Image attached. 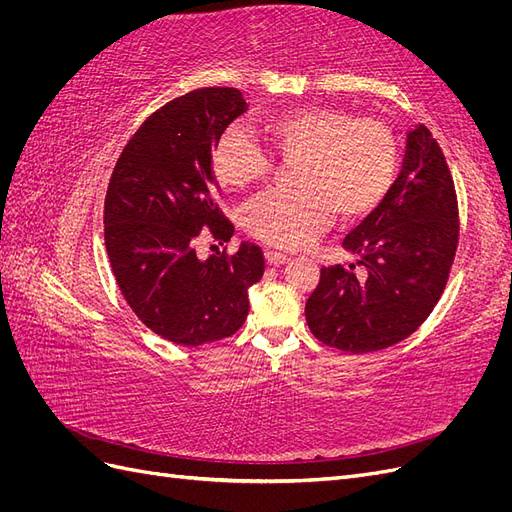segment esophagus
Returning <instances> with one entry per match:
<instances>
[{
    "label": "esophagus",
    "instance_id": "34e87169",
    "mask_svg": "<svg viewBox=\"0 0 512 512\" xmlns=\"http://www.w3.org/2000/svg\"><path fill=\"white\" fill-rule=\"evenodd\" d=\"M265 258H267L269 265H273V267H280V265H284V262L288 260L286 254L277 252V250H265Z\"/></svg>",
    "mask_w": 512,
    "mask_h": 512
}]
</instances>
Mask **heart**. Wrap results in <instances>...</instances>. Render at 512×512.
I'll return each instance as SVG.
<instances>
[{
	"label": "heart",
	"instance_id": "heart-1",
	"mask_svg": "<svg viewBox=\"0 0 512 512\" xmlns=\"http://www.w3.org/2000/svg\"><path fill=\"white\" fill-rule=\"evenodd\" d=\"M265 132L277 156L297 162V188H273L245 205L243 226L260 241L301 247L335 211L344 220L363 218L393 188L399 147L382 119L312 104L273 115ZM271 168L273 153L241 123H230L213 147V173L224 188H250Z\"/></svg>",
	"mask_w": 512,
	"mask_h": 512
}]
</instances>
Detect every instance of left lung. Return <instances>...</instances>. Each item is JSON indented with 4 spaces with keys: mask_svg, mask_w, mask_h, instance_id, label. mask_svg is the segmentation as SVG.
<instances>
[{
    "mask_svg": "<svg viewBox=\"0 0 512 512\" xmlns=\"http://www.w3.org/2000/svg\"><path fill=\"white\" fill-rule=\"evenodd\" d=\"M459 245V205L453 175L429 128L408 134L404 168L391 192L344 239L359 254L354 265L322 267L305 303L318 342L365 354L412 335L446 288Z\"/></svg>",
    "mask_w": 512,
    "mask_h": 512,
    "instance_id": "obj_1",
    "label": "left lung"
}]
</instances>
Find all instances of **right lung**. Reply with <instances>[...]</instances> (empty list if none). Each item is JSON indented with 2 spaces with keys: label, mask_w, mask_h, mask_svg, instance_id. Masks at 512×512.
I'll return each mask as SVG.
<instances>
[{
  "label": "right lung",
  "mask_w": 512,
  "mask_h": 512,
  "mask_svg": "<svg viewBox=\"0 0 512 512\" xmlns=\"http://www.w3.org/2000/svg\"><path fill=\"white\" fill-rule=\"evenodd\" d=\"M247 111L235 87H203L160 106L123 147L104 198V243L123 299L147 329L179 346L235 335L250 312L247 288L265 273L254 243L198 260L207 228L228 241L213 147Z\"/></svg>",
  "instance_id": "1"
}]
</instances>
